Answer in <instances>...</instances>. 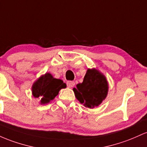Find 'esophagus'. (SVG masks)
I'll use <instances>...</instances> for the list:
<instances>
[{"label": "esophagus", "instance_id": "obj_1", "mask_svg": "<svg viewBox=\"0 0 147 147\" xmlns=\"http://www.w3.org/2000/svg\"><path fill=\"white\" fill-rule=\"evenodd\" d=\"M67 87H69V88H71V87H73L74 85H75V82H74V81L69 80V81L67 82Z\"/></svg>", "mask_w": 147, "mask_h": 147}]
</instances>
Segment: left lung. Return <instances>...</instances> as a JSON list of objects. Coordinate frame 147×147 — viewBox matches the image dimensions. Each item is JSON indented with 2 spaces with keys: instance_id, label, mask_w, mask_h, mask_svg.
Listing matches in <instances>:
<instances>
[{
  "instance_id": "8db88e82",
  "label": "left lung",
  "mask_w": 147,
  "mask_h": 147,
  "mask_svg": "<svg viewBox=\"0 0 147 147\" xmlns=\"http://www.w3.org/2000/svg\"><path fill=\"white\" fill-rule=\"evenodd\" d=\"M74 88L76 97L85 107L93 108L101 103L108 94V85L104 76L96 69H88L83 82Z\"/></svg>"
}]
</instances>
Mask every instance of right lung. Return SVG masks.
Here are the masks:
<instances>
[{"label":"right lung","mask_w":147,"mask_h":147,"mask_svg":"<svg viewBox=\"0 0 147 147\" xmlns=\"http://www.w3.org/2000/svg\"><path fill=\"white\" fill-rule=\"evenodd\" d=\"M65 87L66 84L62 80L54 78L51 74L47 73L33 84L32 94L35 98L41 99L42 104H45L53 99L61 89Z\"/></svg>","instance_id":"1"}]
</instances>
